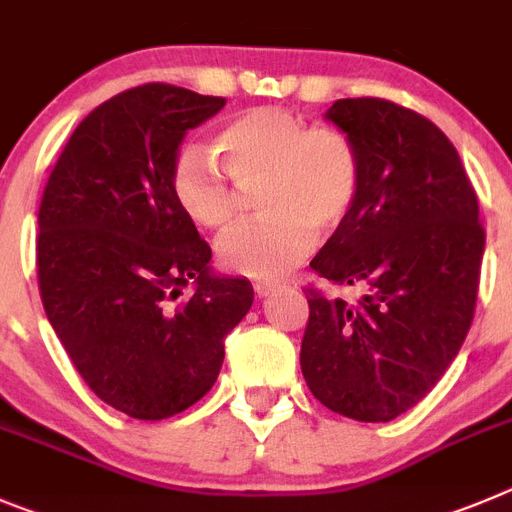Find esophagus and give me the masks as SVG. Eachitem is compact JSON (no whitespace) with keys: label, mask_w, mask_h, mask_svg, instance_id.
I'll return each mask as SVG.
<instances>
[{"label":"esophagus","mask_w":512,"mask_h":512,"mask_svg":"<svg viewBox=\"0 0 512 512\" xmlns=\"http://www.w3.org/2000/svg\"><path fill=\"white\" fill-rule=\"evenodd\" d=\"M280 283H275V280H257L255 283V293L257 296H270L273 290H278Z\"/></svg>","instance_id":"esophagus-1"}]
</instances>
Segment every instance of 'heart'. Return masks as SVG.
<instances>
[{
    "label": "heart",
    "mask_w": 512,
    "mask_h": 512,
    "mask_svg": "<svg viewBox=\"0 0 512 512\" xmlns=\"http://www.w3.org/2000/svg\"><path fill=\"white\" fill-rule=\"evenodd\" d=\"M216 163L181 147L170 163L178 209L199 227L227 232L242 219L247 193L260 191V222L219 245V262L247 278H280L316 245V234L349 224L365 188L362 150L339 127H313L283 107H255L219 127Z\"/></svg>",
    "instance_id": "heart-1"
}]
</instances>
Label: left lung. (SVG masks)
Wrapping results in <instances>:
<instances>
[{
	"instance_id": "8db88e82",
	"label": "left lung",
	"mask_w": 512,
	"mask_h": 512,
	"mask_svg": "<svg viewBox=\"0 0 512 512\" xmlns=\"http://www.w3.org/2000/svg\"><path fill=\"white\" fill-rule=\"evenodd\" d=\"M326 117L362 150L365 188L311 267L365 296L347 303L303 288L301 370L329 411L385 423L421 403L459 354L485 227L457 147L431 119L375 96L334 101Z\"/></svg>"
}]
</instances>
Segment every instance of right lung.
I'll return each mask as SVG.
<instances>
[{
	"instance_id": "add662e5",
	"label": "right lung",
	"mask_w": 512,
	"mask_h": 512,
	"mask_svg": "<svg viewBox=\"0 0 512 512\" xmlns=\"http://www.w3.org/2000/svg\"><path fill=\"white\" fill-rule=\"evenodd\" d=\"M224 104L170 84L112 96L68 137L40 201L50 326L96 398L140 421L209 393L255 298L250 280L211 273V247L170 191L183 135Z\"/></svg>"
}]
</instances>
